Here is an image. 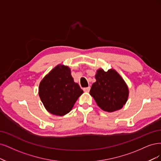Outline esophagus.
Wrapping results in <instances>:
<instances>
[{"label": "esophagus", "mask_w": 161, "mask_h": 161, "mask_svg": "<svg viewBox=\"0 0 161 161\" xmlns=\"http://www.w3.org/2000/svg\"><path fill=\"white\" fill-rule=\"evenodd\" d=\"M84 91L86 92H89L90 90V87H84Z\"/></svg>", "instance_id": "obj_1"}]
</instances>
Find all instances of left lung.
Masks as SVG:
<instances>
[{
    "label": "left lung",
    "instance_id": "obj_1",
    "mask_svg": "<svg viewBox=\"0 0 161 161\" xmlns=\"http://www.w3.org/2000/svg\"><path fill=\"white\" fill-rule=\"evenodd\" d=\"M96 81L90 92L102 110L112 112L120 110L127 102L129 91L126 84L116 71L97 70Z\"/></svg>",
    "mask_w": 161,
    "mask_h": 161
}]
</instances>
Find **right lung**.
I'll list each match as a JSON object with an SVG mask.
<instances>
[{
    "label": "right lung",
    "instance_id": "add662e5",
    "mask_svg": "<svg viewBox=\"0 0 161 161\" xmlns=\"http://www.w3.org/2000/svg\"><path fill=\"white\" fill-rule=\"evenodd\" d=\"M84 93L75 83L69 67L58 65L46 75L39 87V95L45 109L56 116H64L73 108Z\"/></svg>",
    "mask_w": 161,
    "mask_h": 161
}]
</instances>
